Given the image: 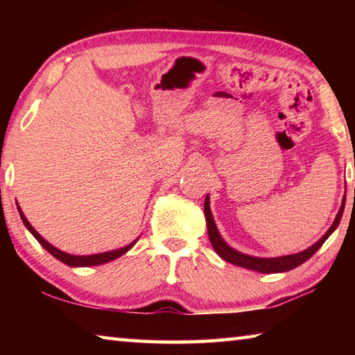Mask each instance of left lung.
<instances>
[{
    "instance_id": "8db88e82",
    "label": "left lung",
    "mask_w": 355,
    "mask_h": 355,
    "mask_svg": "<svg viewBox=\"0 0 355 355\" xmlns=\"http://www.w3.org/2000/svg\"><path fill=\"white\" fill-rule=\"evenodd\" d=\"M343 209H345V200H343V205H341L338 214H336V218L334 220L332 227L329 228L326 235H324L320 241L315 243L311 248L305 249L304 252H299V254H294V255H286V257H277V258H257V257H249V255H244L241 252H236L235 249H232L230 245H227L224 243V239L220 238L218 228H216L214 224V219H213V214L209 211V199L207 197L205 199V208H203V211H205L207 216V224H208V236H209V241H211L213 249L218 252V255L222 258V260H225L232 264H236V266H241L245 269H252V271H257V272H263V274H272V272H285V271H290V269L297 268L299 264H302L304 261H307L309 258L315 254V252L321 248L324 244V241L332 235V232L335 230L336 227H338L340 220H341V216H343Z\"/></svg>"
}]
</instances>
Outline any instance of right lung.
Returning a JSON list of instances; mask_svg holds the SVG:
<instances>
[{"instance_id": "right-lung-1", "label": "right lung", "mask_w": 355, "mask_h": 355, "mask_svg": "<svg viewBox=\"0 0 355 355\" xmlns=\"http://www.w3.org/2000/svg\"><path fill=\"white\" fill-rule=\"evenodd\" d=\"M19 213H20V216H21V220H23V224H25V227L28 228L29 232L33 233L34 235V238L37 239V241L44 245V248L50 252V254L55 257V258H58L59 261H62V263H65V264H69V266H95V264H103V263H107V261H111V260H116V258H119L120 255H123L125 252H128L131 248H133V244L136 243H131V244H128L127 248H122V249H117V250H111V252H103V254H97V255H70V254H65V252H62V250H59V249H56V248H53V245L48 243V241H45L44 238H42L37 232L34 230L33 228V225L29 224L28 222V219L25 218V214H23V211L20 209V207H19Z\"/></svg>"}]
</instances>
